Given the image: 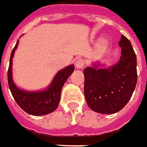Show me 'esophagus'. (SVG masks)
Instances as JSON below:
<instances>
[{
	"label": "esophagus",
	"instance_id": "34e87169",
	"mask_svg": "<svg viewBox=\"0 0 147 147\" xmlns=\"http://www.w3.org/2000/svg\"><path fill=\"white\" fill-rule=\"evenodd\" d=\"M85 64H86V61H84L83 59H81V58L77 59V60L76 61V62H75V66H76V68H78V69H80V68L84 67Z\"/></svg>",
	"mask_w": 147,
	"mask_h": 147
}]
</instances>
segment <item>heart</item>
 <instances>
[{"label": "heart", "instance_id": "1", "mask_svg": "<svg viewBox=\"0 0 147 147\" xmlns=\"http://www.w3.org/2000/svg\"><path fill=\"white\" fill-rule=\"evenodd\" d=\"M107 48H108V42L106 41L105 39H101L97 45L98 50L99 52H104V51H105Z\"/></svg>", "mask_w": 147, "mask_h": 147}]
</instances>
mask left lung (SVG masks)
<instances>
[{
    "mask_svg": "<svg viewBox=\"0 0 147 147\" xmlns=\"http://www.w3.org/2000/svg\"><path fill=\"white\" fill-rule=\"evenodd\" d=\"M122 48L115 65L101 68L94 62L84 69V94L93 111L113 114L120 111L130 100L137 86V57L131 42L122 35L118 42Z\"/></svg>",
    "mask_w": 147,
    "mask_h": 147,
    "instance_id": "left-lung-1",
    "label": "left lung"
}]
</instances>
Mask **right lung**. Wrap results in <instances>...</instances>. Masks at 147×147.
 Instances as JSON below:
<instances>
[{
    "label": "right lung",
    "mask_w": 147,
    "mask_h": 147,
    "mask_svg": "<svg viewBox=\"0 0 147 147\" xmlns=\"http://www.w3.org/2000/svg\"><path fill=\"white\" fill-rule=\"evenodd\" d=\"M18 44L19 40L11 52L7 74L8 85L11 94L18 105L27 113L34 116L51 113L58 107L62 87L68 77L74 71V65H70L59 71L46 90L39 91L23 90L16 86L12 78V59Z\"/></svg>",
    "instance_id": "add662e5"
}]
</instances>
